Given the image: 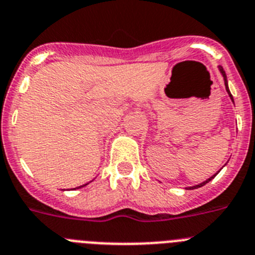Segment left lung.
Here are the masks:
<instances>
[{
	"instance_id": "left-lung-1",
	"label": "left lung",
	"mask_w": 255,
	"mask_h": 255,
	"mask_svg": "<svg viewBox=\"0 0 255 255\" xmlns=\"http://www.w3.org/2000/svg\"><path fill=\"white\" fill-rule=\"evenodd\" d=\"M219 71L220 72H221V75H222V77H224V81H225V88H226V91H228V94H229V96H230V99H231V102L234 103V98H233V95H231V93H230V90H229V85H228V77H226V73H225V71H224V68L221 67V66H219ZM217 173H219V171H217ZM217 173L215 174V175H212L211 176V178H208L207 180H205V182H202V183H199V184H197V185H193V187H188L187 189H197V188H201V187H203V185H206L207 184L208 182H211V180H212L213 178H215V176L217 175Z\"/></svg>"
}]
</instances>
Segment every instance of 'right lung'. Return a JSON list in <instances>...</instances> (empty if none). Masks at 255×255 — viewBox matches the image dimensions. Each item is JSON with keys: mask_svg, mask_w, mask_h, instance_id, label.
<instances>
[{"mask_svg": "<svg viewBox=\"0 0 255 255\" xmlns=\"http://www.w3.org/2000/svg\"><path fill=\"white\" fill-rule=\"evenodd\" d=\"M89 183H86V184H84V185H81V187H77V189H79V188H82V187H85V185H88ZM75 189H76V188H75Z\"/></svg>", "mask_w": 255, "mask_h": 255, "instance_id": "obj_1", "label": "right lung"}]
</instances>
